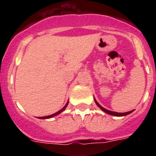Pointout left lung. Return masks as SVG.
<instances>
[{"label":"left lung","instance_id":"8db88e82","mask_svg":"<svg viewBox=\"0 0 156 156\" xmlns=\"http://www.w3.org/2000/svg\"><path fill=\"white\" fill-rule=\"evenodd\" d=\"M94 101H95V103H96V104H97V105L98 106V107H99V108H101V109L102 110V111H104L105 112H106V113L109 114V115H115V116H123V115H128V114L131 113L132 112H133V110H132V111L127 112H122V113H121V112H112V111H109V110L105 109V108H103L102 106H101L100 105H99L97 101L95 100V99H94Z\"/></svg>","mask_w":156,"mask_h":156}]
</instances>
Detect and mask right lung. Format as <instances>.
<instances>
[{
  "mask_svg": "<svg viewBox=\"0 0 156 156\" xmlns=\"http://www.w3.org/2000/svg\"><path fill=\"white\" fill-rule=\"evenodd\" d=\"M68 103H69V101L67 103H66V105L64 106V107H63L62 108L61 110H59L58 112H55V113H54V114H52V115H48V116H43V117H39L40 119H49V118H51V117H53V116H55V115H58L59 113H61L62 112V111H64L65 110V108H66V107H67V105H68Z\"/></svg>",
  "mask_w": 156,
  "mask_h": 156,
  "instance_id": "right-lung-1",
  "label": "right lung"
}]
</instances>
